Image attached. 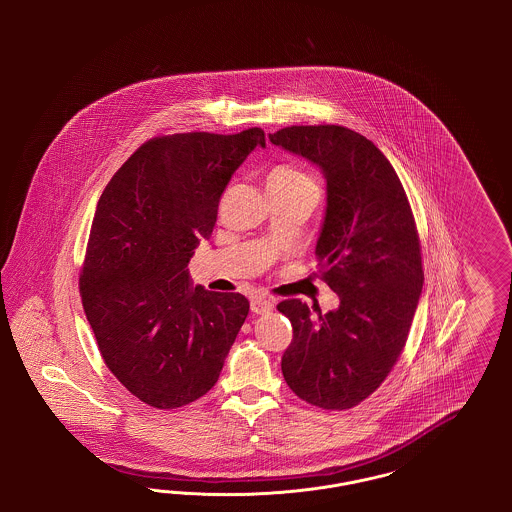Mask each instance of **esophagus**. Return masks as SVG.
<instances>
[{"label":"esophagus","instance_id":"1","mask_svg":"<svg viewBox=\"0 0 512 512\" xmlns=\"http://www.w3.org/2000/svg\"><path fill=\"white\" fill-rule=\"evenodd\" d=\"M272 309H274V301H272L270 297L255 295V297L251 299V311H253L255 315H265V313H270Z\"/></svg>","mask_w":512,"mask_h":512}]
</instances>
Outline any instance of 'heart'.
I'll return each mask as SVG.
<instances>
[{
  "mask_svg": "<svg viewBox=\"0 0 512 512\" xmlns=\"http://www.w3.org/2000/svg\"><path fill=\"white\" fill-rule=\"evenodd\" d=\"M270 178H286V180H309V178H307L303 172L297 171V169H293V167H278V169H274V171H272Z\"/></svg>",
  "mask_w": 512,
  "mask_h": 512,
  "instance_id": "heart-1",
  "label": "heart"
}]
</instances>
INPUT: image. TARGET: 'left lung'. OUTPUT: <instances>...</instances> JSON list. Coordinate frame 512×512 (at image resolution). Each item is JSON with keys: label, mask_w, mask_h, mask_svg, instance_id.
<instances>
[{"label": "left lung", "mask_w": 512, "mask_h": 512, "mask_svg": "<svg viewBox=\"0 0 512 512\" xmlns=\"http://www.w3.org/2000/svg\"><path fill=\"white\" fill-rule=\"evenodd\" d=\"M268 140L324 174L315 255L340 297L326 315L299 299L278 305L293 326L282 374L303 401L351 409L380 388L411 330L424 284L413 211L386 155L349 128L288 126Z\"/></svg>", "instance_id": "1"}]
</instances>
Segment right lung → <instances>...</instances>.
Returning a JSON list of instances; mask_svg holds the SVG:
<instances>
[{"label":"right lung","mask_w":512,"mask_h":512,"mask_svg":"<svg viewBox=\"0 0 512 512\" xmlns=\"http://www.w3.org/2000/svg\"><path fill=\"white\" fill-rule=\"evenodd\" d=\"M265 132L153 138L99 197L80 293L101 357L155 409L188 405L219 380L249 301L194 286L188 263L217 222L220 195Z\"/></svg>","instance_id":"add662e5"}]
</instances>
